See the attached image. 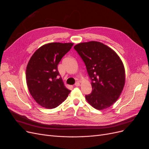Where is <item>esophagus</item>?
I'll use <instances>...</instances> for the list:
<instances>
[{
    "instance_id": "obj_1",
    "label": "esophagus",
    "mask_w": 149,
    "mask_h": 149,
    "mask_svg": "<svg viewBox=\"0 0 149 149\" xmlns=\"http://www.w3.org/2000/svg\"><path fill=\"white\" fill-rule=\"evenodd\" d=\"M80 86V83L79 82H76L75 83V86Z\"/></svg>"
}]
</instances>
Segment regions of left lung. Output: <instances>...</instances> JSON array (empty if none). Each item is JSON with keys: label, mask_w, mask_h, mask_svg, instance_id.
Instances as JSON below:
<instances>
[{"label": "left lung", "mask_w": 149, "mask_h": 149, "mask_svg": "<svg viewBox=\"0 0 149 149\" xmlns=\"http://www.w3.org/2000/svg\"><path fill=\"white\" fill-rule=\"evenodd\" d=\"M86 67L92 92L85 97L98 110L112 105L118 100L125 83L123 62L111 48L98 42L80 43L74 47Z\"/></svg>", "instance_id": "left-lung-1"}]
</instances>
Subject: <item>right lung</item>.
Segmentation results:
<instances>
[{"label":"right lung","mask_w":149,"mask_h":149,"mask_svg":"<svg viewBox=\"0 0 149 149\" xmlns=\"http://www.w3.org/2000/svg\"><path fill=\"white\" fill-rule=\"evenodd\" d=\"M73 43H51L38 49L31 57L26 70L29 91L36 102L47 109L57 107L70 91L62 81L58 65Z\"/></svg>","instance_id":"add662e5"}]
</instances>
